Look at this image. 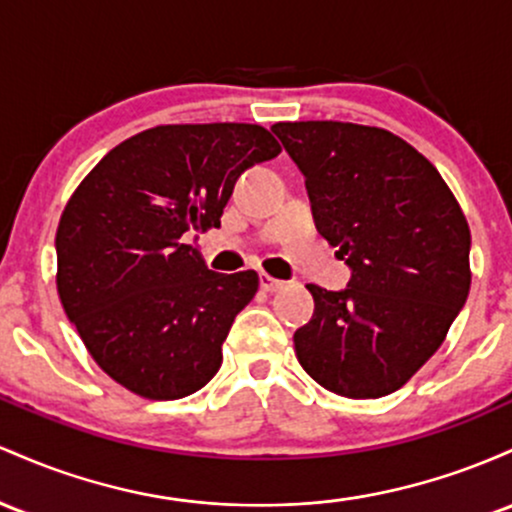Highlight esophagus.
<instances>
[{
  "mask_svg": "<svg viewBox=\"0 0 512 512\" xmlns=\"http://www.w3.org/2000/svg\"><path fill=\"white\" fill-rule=\"evenodd\" d=\"M258 283H261L263 292H278V290H283V285H285L283 280L273 278V275H268V273L258 275Z\"/></svg>",
  "mask_w": 512,
  "mask_h": 512,
  "instance_id": "34e87169",
  "label": "esophagus"
}]
</instances>
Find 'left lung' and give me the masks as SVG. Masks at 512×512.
Here are the masks:
<instances>
[{
	"instance_id": "8db88e82",
	"label": "left lung",
	"mask_w": 512,
	"mask_h": 512,
	"mask_svg": "<svg viewBox=\"0 0 512 512\" xmlns=\"http://www.w3.org/2000/svg\"><path fill=\"white\" fill-rule=\"evenodd\" d=\"M273 132L304 174L319 234L353 271L346 290L307 285L314 314L295 331L297 360L333 394H392L467 302V217L438 169L394 132L338 120Z\"/></svg>"
}]
</instances>
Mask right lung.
Returning <instances> with one entry per match:
<instances>
[{
    "label": "right lung",
    "instance_id": "add662e5",
    "mask_svg": "<svg viewBox=\"0 0 512 512\" xmlns=\"http://www.w3.org/2000/svg\"><path fill=\"white\" fill-rule=\"evenodd\" d=\"M278 154L261 125H157L79 183L57 225V295L111 380L169 401L215 377L258 275L210 271L183 234L220 227L239 176Z\"/></svg>",
    "mask_w": 512,
    "mask_h": 512
}]
</instances>
